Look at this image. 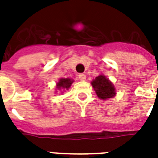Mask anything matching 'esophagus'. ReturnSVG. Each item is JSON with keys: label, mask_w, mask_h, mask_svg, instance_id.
Wrapping results in <instances>:
<instances>
[{"label": "esophagus", "mask_w": 158, "mask_h": 158, "mask_svg": "<svg viewBox=\"0 0 158 158\" xmlns=\"http://www.w3.org/2000/svg\"><path fill=\"white\" fill-rule=\"evenodd\" d=\"M79 79H80V80L84 81V80H85L86 79V75L85 74V73H80V74L79 75Z\"/></svg>", "instance_id": "1"}]
</instances>
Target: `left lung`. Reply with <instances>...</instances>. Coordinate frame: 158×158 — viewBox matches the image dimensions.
Returning <instances> with one entry per match:
<instances>
[{
    "instance_id": "obj_1",
    "label": "left lung",
    "mask_w": 158,
    "mask_h": 158,
    "mask_svg": "<svg viewBox=\"0 0 158 158\" xmlns=\"http://www.w3.org/2000/svg\"><path fill=\"white\" fill-rule=\"evenodd\" d=\"M91 85L96 89V95L102 100L112 98L115 96V88L104 75H99L91 82Z\"/></svg>"
}]
</instances>
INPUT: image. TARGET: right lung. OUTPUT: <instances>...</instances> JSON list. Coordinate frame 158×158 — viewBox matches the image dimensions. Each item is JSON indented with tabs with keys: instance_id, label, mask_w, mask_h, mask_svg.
I'll use <instances>...</instances> for the list:
<instances>
[{
	"instance_id": "1",
	"label": "right lung",
	"mask_w": 158,
	"mask_h": 158,
	"mask_svg": "<svg viewBox=\"0 0 158 158\" xmlns=\"http://www.w3.org/2000/svg\"><path fill=\"white\" fill-rule=\"evenodd\" d=\"M73 82L72 79H61L59 80V82L57 83L56 85V87L57 89H69L70 85H72V83Z\"/></svg>"
}]
</instances>
